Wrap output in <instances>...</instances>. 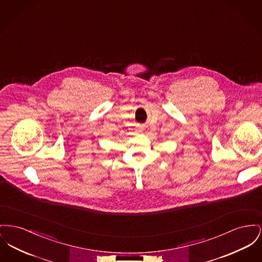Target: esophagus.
<instances>
[{
    "mask_svg": "<svg viewBox=\"0 0 262 262\" xmlns=\"http://www.w3.org/2000/svg\"><path fill=\"white\" fill-rule=\"evenodd\" d=\"M142 130V128L141 127H139V132H141Z\"/></svg>",
    "mask_w": 262,
    "mask_h": 262,
    "instance_id": "1",
    "label": "esophagus"
}]
</instances>
